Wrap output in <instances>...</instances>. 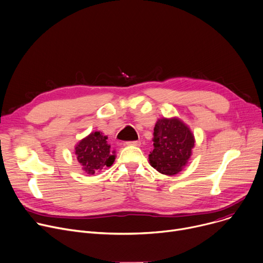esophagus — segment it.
<instances>
[{"instance_id": "1", "label": "esophagus", "mask_w": 263, "mask_h": 263, "mask_svg": "<svg viewBox=\"0 0 263 263\" xmlns=\"http://www.w3.org/2000/svg\"><path fill=\"white\" fill-rule=\"evenodd\" d=\"M126 144L129 145V146H139V145H141V142H139V141H130V142H127Z\"/></svg>"}]
</instances>
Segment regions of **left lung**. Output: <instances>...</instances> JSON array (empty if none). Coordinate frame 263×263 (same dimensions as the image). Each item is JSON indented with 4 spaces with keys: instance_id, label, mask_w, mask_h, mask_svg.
I'll list each match as a JSON object with an SVG mask.
<instances>
[{
    "instance_id": "1",
    "label": "left lung",
    "mask_w": 263,
    "mask_h": 263,
    "mask_svg": "<svg viewBox=\"0 0 263 263\" xmlns=\"http://www.w3.org/2000/svg\"><path fill=\"white\" fill-rule=\"evenodd\" d=\"M153 146L149 154L151 166L163 174L174 176L187 164L195 138L181 120L163 118L154 127Z\"/></svg>"
}]
</instances>
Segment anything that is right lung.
Instances as JSON below:
<instances>
[{
	"mask_svg": "<svg viewBox=\"0 0 263 263\" xmlns=\"http://www.w3.org/2000/svg\"><path fill=\"white\" fill-rule=\"evenodd\" d=\"M107 138V136H103L100 132H94L83 138L76 146L75 153L77 160L87 174H94L102 170V168L110 167L113 164L115 155H111L110 153Z\"/></svg>",
	"mask_w": 263,
	"mask_h": 263,
	"instance_id": "1",
	"label": "right lung"
}]
</instances>
